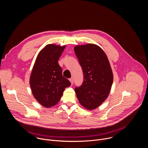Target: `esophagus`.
<instances>
[{
  "label": "esophagus",
  "mask_w": 148,
  "mask_h": 148,
  "mask_svg": "<svg viewBox=\"0 0 148 148\" xmlns=\"http://www.w3.org/2000/svg\"><path fill=\"white\" fill-rule=\"evenodd\" d=\"M70 82H71V85H73V83H74V80H73V78H71L70 79Z\"/></svg>",
  "instance_id": "esophagus-1"
}]
</instances>
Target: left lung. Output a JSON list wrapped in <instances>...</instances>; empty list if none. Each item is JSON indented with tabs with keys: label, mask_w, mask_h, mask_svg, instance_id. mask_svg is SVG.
<instances>
[{
	"label": "left lung",
	"mask_w": 148,
	"mask_h": 148,
	"mask_svg": "<svg viewBox=\"0 0 148 148\" xmlns=\"http://www.w3.org/2000/svg\"><path fill=\"white\" fill-rule=\"evenodd\" d=\"M84 73L82 86L76 87L77 97L83 107L94 110L108 97L113 83V73L108 57L98 46L88 43L74 47Z\"/></svg>",
	"instance_id": "obj_1"
}]
</instances>
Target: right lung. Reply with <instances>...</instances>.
Returning a JSON list of instances; mask_svg holds the SVG:
<instances>
[{
    "label": "right lung",
    "mask_w": 148,
    "mask_h": 148,
    "mask_svg": "<svg viewBox=\"0 0 148 148\" xmlns=\"http://www.w3.org/2000/svg\"><path fill=\"white\" fill-rule=\"evenodd\" d=\"M66 46L46 45L38 54L30 77V86L34 98L46 108L56 105L66 87L71 86L62 75L58 59Z\"/></svg>",
    "instance_id": "obj_1"
}]
</instances>
